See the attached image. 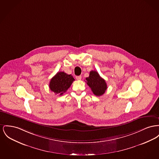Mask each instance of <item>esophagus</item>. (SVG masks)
<instances>
[{"label":"esophagus","instance_id":"esophagus-1","mask_svg":"<svg viewBox=\"0 0 159 159\" xmlns=\"http://www.w3.org/2000/svg\"><path fill=\"white\" fill-rule=\"evenodd\" d=\"M75 78H76L77 80H81V79H82V76H81V75H78V76H76Z\"/></svg>","mask_w":159,"mask_h":159}]
</instances>
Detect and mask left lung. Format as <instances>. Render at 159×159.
Here are the masks:
<instances>
[{
	"label": "left lung",
	"instance_id": "8db88e82",
	"mask_svg": "<svg viewBox=\"0 0 159 159\" xmlns=\"http://www.w3.org/2000/svg\"><path fill=\"white\" fill-rule=\"evenodd\" d=\"M87 84L91 88L93 93L96 96H101L107 89L106 81L100 77L96 71H91L88 77L86 78Z\"/></svg>",
	"mask_w": 159,
	"mask_h": 159
}]
</instances>
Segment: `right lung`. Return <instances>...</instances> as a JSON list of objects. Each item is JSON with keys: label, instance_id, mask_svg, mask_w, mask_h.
<instances>
[{"label": "right lung", "instance_id": "obj_1", "mask_svg": "<svg viewBox=\"0 0 159 159\" xmlns=\"http://www.w3.org/2000/svg\"><path fill=\"white\" fill-rule=\"evenodd\" d=\"M74 80L73 75L62 71L58 72L50 80L49 88L53 93L61 95L66 93Z\"/></svg>", "mask_w": 159, "mask_h": 159}]
</instances>
